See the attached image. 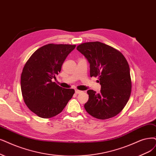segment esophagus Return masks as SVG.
<instances>
[{
	"label": "esophagus",
	"mask_w": 156,
	"mask_h": 156,
	"mask_svg": "<svg viewBox=\"0 0 156 156\" xmlns=\"http://www.w3.org/2000/svg\"><path fill=\"white\" fill-rule=\"evenodd\" d=\"M82 93V90H78V89L75 90V93H76V94H80V93Z\"/></svg>",
	"instance_id": "34e87169"
}]
</instances>
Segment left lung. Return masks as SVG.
Returning <instances> with one entry per match:
<instances>
[{"mask_svg":"<svg viewBox=\"0 0 156 156\" xmlns=\"http://www.w3.org/2000/svg\"><path fill=\"white\" fill-rule=\"evenodd\" d=\"M77 50L90 63V76H98L100 93L88 90L85 109L90 116L106 119L116 116L127 103L132 83L129 63L123 54L100 42H85Z\"/></svg>","mask_w":156,"mask_h":156,"instance_id":"1","label":"left lung"}]
</instances>
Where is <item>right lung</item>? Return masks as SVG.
Wrapping results in <instances>:
<instances>
[{
	"mask_svg": "<svg viewBox=\"0 0 156 156\" xmlns=\"http://www.w3.org/2000/svg\"><path fill=\"white\" fill-rule=\"evenodd\" d=\"M76 45L49 44L34 51L23 68L21 90L30 110L42 118L60 114L74 94L52 79L61 71L63 63Z\"/></svg>",
	"mask_w": 156,
	"mask_h": 156,
	"instance_id": "add662e5",
	"label": "right lung"
}]
</instances>
